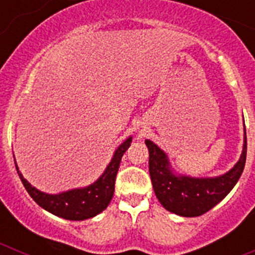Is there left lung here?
<instances>
[{"instance_id": "obj_1", "label": "left lung", "mask_w": 255, "mask_h": 255, "mask_svg": "<svg viewBox=\"0 0 255 255\" xmlns=\"http://www.w3.org/2000/svg\"><path fill=\"white\" fill-rule=\"evenodd\" d=\"M149 150V175L155 197L167 211L182 216L197 217L212 209L236 185L247 161V131L242 157L234 168L213 179L176 176L170 170L167 155L153 141L145 140Z\"/></svg>"}]
</instances>
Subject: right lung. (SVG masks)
Here are the masks:
<instances>
[{"label":"right lung","instance_id":"add662e5","mask_svg":"<svg viewBox=\"0 0 255 255\" xmlns=\"http://www.w3.org/2000/svg\"><path fill=\"white\" fill-rule=\"evenodd\" d=\"M130 143H131V138L126 139L120 147L117 148L114 158L111 159L103 175L94 184L87 186V188L74 189V190H69L66 193L56 195L46 194V193H42L33 188L19 172L16 162H15V166H16L22 185L25 186L29 195L33 198V200L38 206L58 217L65 218V220L83 221L97 216L98 213L105 211L110 204L112 197H114L115 180H116L117 171L120 167L121 158H123L124 153L130 147Z\"/></svg>","mask_w":255,"mask_h":255}]
</instances>
